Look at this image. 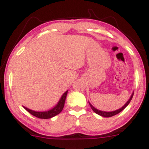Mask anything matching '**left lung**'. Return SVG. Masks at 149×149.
<instances>
[{
	"label": "left lung",
	"instance_id": "8db88e82",
	"mask_svg": "<svg viewBox=\"0 0 149 149\" xmlns=\"http://www.w3.org/2000/svg\"><path fill=\"white\" fill-rule=\"evenodd\" d=\"M133 94H134V92H133V94H132L131 97H130V99H129L128 101L127 102L125 103V104L124 105V106H123L122 107L120 108V109H117V110L115 111H112V112H105V111H101V110H99V109H96L95 107H94L92 106V105L89 102V104H90V107H91V108L92 109V110L94 111L95 113H97V115H100V116H102V117H104V118H109V117H112L114 116V115H117V114L120 113V112H121V111H123V109H125V108L127 106V105L129 104V103L130 102V101H131L132 98H133Z\"/></svg>",
	"mask_w": 149,
	"mask_h": 149
}]
</instances>
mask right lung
Masks as SVG:
<instances>
[{"label": "right lung", "instance_id": "add662e5", "mask_svg": "<svg viewBox=\"0 0 149 149\" xmlns=\"http://www.w3.org/2000/svg\"><path fill=\"white\" fill-rule=\"evenodd\" d=\"M67 94L68 91H66L63 94L61 100L58 102V103L57 104L56 106H55V107L52 108V109H49V110L45 111V112H36V111L28 109V108L25 107H24V108L26 111H28L31 115H34V116L37 117V118H40V119H49V118H52V117L55 116V115L61 113V111L63 109L64 104H65V101Z\"/></svg>", "mask_w": 149, "mask_h": 149}]
</instances>
